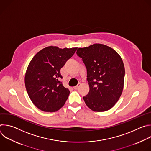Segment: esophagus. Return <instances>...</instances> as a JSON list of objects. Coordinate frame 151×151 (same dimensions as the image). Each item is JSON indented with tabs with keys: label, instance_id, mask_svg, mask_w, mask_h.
Here are the masks:
<instances>
[{
	"label": "esophagus",
	"instance_id": "1",
	"mask_svg": "<svg viewBox=\"0 0 151 151\" xmlns=\"http://www.w3.org/2000/svg\"><path fill=\"white\" fill-rule=\"evenodd\" d=\"M80 85H81L80 83H78L77 86H75V87H73V88H74L75 90H78V89L79 88V86H80Z\"/></svg>",
	"mask_w": 151,
	"mask_h": 151
}]
</instances>
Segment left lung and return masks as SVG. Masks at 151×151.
Returning a JSON list of instances; mask_svg holds the SVG:
<instances>
[{"label": "left lung", "instance_id": "1", "mask_svg": "<svg viewBox=\"0 0 151 151\" xmlns=\"http://www.w3.org/2000/svg\"><path fill=\"white\" fill-rule=\"evenodd\" d=\"M76 54L87 68L90 91L83 97L85 104L94 112L111 109L124 88L125 68L121 57L114 49L99 44L79 48Z\"/></svg>", "mask_w": 151, "mask_h": 151}]
</instances>
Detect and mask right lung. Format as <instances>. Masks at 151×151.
Wrapping results in <instances>:
<instances>
[{"label": "right lung", "instance_id": "obj_1", "mask_svg": "<svg viewBox=\"0 0 151 151\" xmlns=\"http://www.w3.org/2000/svg\"><path fill=\"white\" fill-rule=\"evenodd\" d=\"M77 48L60 49L50 46L32 59L25 75V85L33 103L44 112L57 111L65 104L70 91L60 82L61 68Z\"/></svg>", "mask_w": 151, "mask_h": 151}]
</instances>
